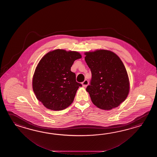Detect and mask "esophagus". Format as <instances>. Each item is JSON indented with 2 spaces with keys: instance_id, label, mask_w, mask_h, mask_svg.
I'll return each mask as SVG.
<instances>
[{
  "instance_id": "1",
  "label": "esophagus",
  "mask_w": 157,
  "mask_h": 157,
  "mask_svg": "<svg viewBox=\"0 0 157 157\" xmlns=\"http://www.w3.org/2000/svg\"><path fill=\"white\" fill-rule=\"evenodd\" d=\"M82 84L83 87H86L89 85V81L87 80H85L83 82H82Z\"/></svg>"
}]
</instances>
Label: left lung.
I'll return each mask as SVG.
<instances>
[{
  "instance_id": "obj_1",
  "label": "left lung",
  "mask_w": 157,
  "mask_h": 157,
  "mask_svg": "<svg viewBox=\"0 0 157 157\" xmlns=\"http://www.w3.org/2000/svg\"><path fill=\"white\" fill-rule=\"evenodd\" d=\"M85 60L91 72L87 91L95 105L110 110L126 99L130 85L127 71L120 58L109 50L86 52Z\"/></svg>"
}]
</instances>
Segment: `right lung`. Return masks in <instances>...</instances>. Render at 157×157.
I'll return each mask as SVG.
<instances>
[{"label":"right lung","mask_w":157,"mask_h":157,"mask_svg":"<svg viewBox=\"0 0 157 157\" xmlns=\"http://www.w3.org/2000/svg\"><path fill=\"white\" fill-rule=\"evenodd\" d=\"M81 58L76 52L57 49L45 55L33 75V87L37 100L48 109L61 110L73 102L78 88L76 74L71 72L74 61Z\"/></svg>","instance_id":"right-lung-1"}]
</instances>
